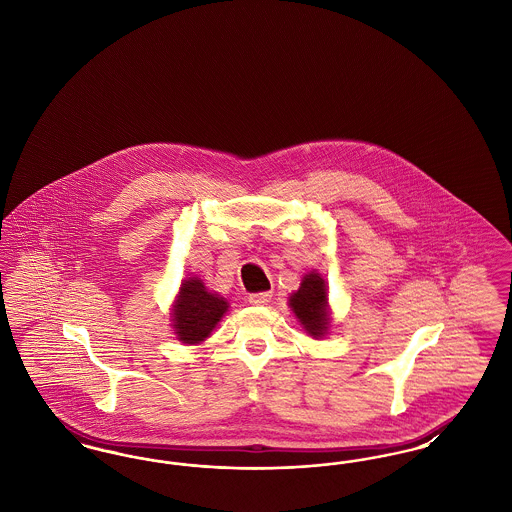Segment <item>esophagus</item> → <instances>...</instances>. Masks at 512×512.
<instances>
[{
  "label": "esophagus",
  "instance_id": "1",
  "mask_svg": "<svg viewBox=\"0 0 512 512\" xmlns=\"http://www.w3.org/2000/svg\"><path fill=\"white\" fill-rule=\"evenodd\" d=\"M272 299V292H257L249 295V303L253 305H268Z\"/></svg>",
  "mask_w": 512,
  "mask_h": 512
}]
</instances>
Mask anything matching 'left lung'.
<instances>
[{
  "instance_id": "1",
  "label": "left lung",
  "mask_w": 512,
  "mask_h": 512,
  "mask_svg": "<svg viewBox=\"0 0 512 512\" xmlns=\"http://www.w3.org/2000/svg\"><path fill=\"white\" fill-rule=\"evenodd\" d=\"M290 305L295 317L303 324V328L315 336L322 338L328 330V293L326 284L317 272L305 274L299 290L290 297Z\"/></svg>"
}]
</instances>
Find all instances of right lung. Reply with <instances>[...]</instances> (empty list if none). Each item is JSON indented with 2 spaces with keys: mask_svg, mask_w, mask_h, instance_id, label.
Segmentation results:
<instances>
[{
  "mask_svg": "<svg viewBox=\"0 0 512 512\" xmlns=\"http://www.w3.org/2000/svg\"><path fill=\"white\" fill-rule=\"evenodd\" d=\"M226 309L228 303L217 293L207 292L201 280H184L172 309V326L176 330L174 334L182 343H199L209 338L211 330L217 326Z\"/></svg>",
  "mask_w": 512,
  "mask_h": 512,
  "instance_id": "right-lung-1",
  "label": "right lung"
}]
</instances>
